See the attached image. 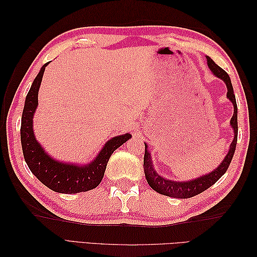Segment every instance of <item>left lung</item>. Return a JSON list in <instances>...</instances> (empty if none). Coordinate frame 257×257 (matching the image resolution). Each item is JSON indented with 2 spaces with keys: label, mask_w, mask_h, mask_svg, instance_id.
<instances>
[{
  "label": "left lung",
  "mask_w": 257,
  "mask_h": 257,
  "mask_svg": "<svg viewBox=\"0 0 257 257\" xmlns=\"http://www.w3.org/2000/svg\"><path fill=\"white\" fill-rule=\"evenodd\" d=\"M207 65L209 68L212 70V73L214 74L216 77L221 78L227 87V98L230 99L234 106V113L231 118V125L234 130V139L230 146V150L228 154L224 158V160L222 161L221 165L217 167L214 171L210 172L209 174H205L203 177L196 178L194 180L187 182H178L172 181V180L165 179L163 177L159 176L154 169V165L151 161V156L148 151V147L147 144H145V157H144V169H145V176L147 181H148L150 187L157 191L158 193L171 196V198H178V199H188L192 198V196L200 194L203 191L207 190L210 187H212L217 180H219L223 174L226 172L228 169V166L233 159L234 152H235L236 143H237V105L235 100V95L233 91V86L231 83L230 76L227 75L224 69H222L220 66L212 61V59L206 56Z\"/></svg>",
  "instance_id": "obj_1"
}]
</instances>
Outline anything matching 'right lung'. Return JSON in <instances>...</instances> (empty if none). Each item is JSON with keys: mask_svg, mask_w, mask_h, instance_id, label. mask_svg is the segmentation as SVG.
<instances>
[{"mask_svg": "<svg viewBox=\"0 0 257 257\" xmlns=\"http://www.w3.org/2000/svg\"><path fill=\"white\" fill-rule=\"evenodd\" d=\"M47 65L48 63L43 65L33 81L22 113L21 144L24 159L32 173L55 192L66 194L86 192L95 189L101 182L109 158L114 150L132 138V135L117 136L107 141L96 159L86 166L62 163L48 156L37 143L33 133V116L38 105V89Z\"/></svg>", "mask_w": 257, "mask_h": 257, "instance_id": "1", "label": "right lung"}]
</instances>
